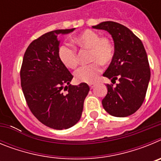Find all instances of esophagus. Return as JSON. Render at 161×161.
<instances>
[{
    "mask_svg": "<svg viewBox=\"0 0 161 161\" xmlns=\"http://www.w3.org/2000/svg\"><path fill=\"white\" fill-rule=\"evenodd\" d=\"M94 86H95L94 84H91V85H89V88H90L91 89H93V88H94Z\"/></svg>",
    "mask_w": 161,
    "mask_h": 161,
    "instance_id": "obj_1",
    "label": "esophagus"
}]
</instances>
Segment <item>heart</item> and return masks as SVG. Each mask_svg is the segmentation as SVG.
<instances>
[{"instance_id":"b5f03b06","label":"heart","mask_w":161,"mask_h":161,"mask_svg":"<svg viewBox=\"0 0 161 161\" xmlns=\"http://www.w3.org/2000/svg\"><path fill=\"white\" fill-rule=\"evenodd\" d=\"M72 41L80 47L90 49L89 61L93 63L81 66L75 72L77 82L93 83L102 72V64H108L113 60L115 47L113 41L106 36L100 35L93 30H85L76 35ZM58 57L66 68L74 69L77 66L76 50L69 43H63L58 49Z\"/></svg>"}]
</instances>
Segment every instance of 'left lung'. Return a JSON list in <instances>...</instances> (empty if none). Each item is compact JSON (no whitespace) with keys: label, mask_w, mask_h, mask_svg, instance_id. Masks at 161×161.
Returning <instances> with one entry per match:
<instances>
[{"label":"left lung","mask_w":161,"mask_h":161,"mask_svg":"<svg viewBox=\"0 0 161 161\" xmlns=\"http://www.w3.org/2000/svg\"><path fill=\"white\" fill-rule=\"evenodd\" d=\"M93 28L105 30L112 35L115 55L104 76L119 80L114 87L107 84V94L102 106L112 116L126 117L142 106L147 93L151 72L141 40L130 30L114 22H103Z\"/></svg>","instance_id":"8db88e82"}]
</instances>
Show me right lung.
I'll list each match as a JSON object with an SVG mask.
<instances>
[{"instance_id": "add662e5", "label": "right lung", "mask_w": 161, "mask_h": 161, "mask_svg": "<svg viewBox=\"0 0 161 161\" xmlns=\"http://www.w3.org/2000/svg\"><path fill=\"white\" fill-rule=\"evenodd\" d=\"M74 30L52 31L35 39L24 54L20 71L21 86L31 113L56 130L69 128L80 120L89 91L86 83L70 85L73 76L58 57L57 36Z\"/></svg>"}]
</instances>
